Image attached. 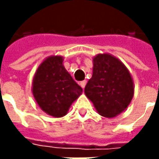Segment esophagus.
I'll use <instances>...</instances> for the list:
<instances>
[{
  "label": "esophagus",
  "mask_w": 159,
  "mask_h": 159,
  "mask_svg": "<svg viewBox=\"0 0 159 159\" xmlns=\"http://www.w3.org/2000/svg\"><path fill=\"white\" fill-rule=\"evenodd\" d=\"M86 83H87V81H86V80H83V81H81V82L80 83V87H81L82 89H84V88H85V86H86Z\"/></svg>",
  "instance_id": "esophagus-1"
}]
</instances>
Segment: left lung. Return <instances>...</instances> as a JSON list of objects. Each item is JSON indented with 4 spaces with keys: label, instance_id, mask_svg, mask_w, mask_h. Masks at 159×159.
<instances>
[{
    "label": "left lung",
    "instance_id": "8db88e82",
    "mask_svg": "<svg viewBox=\"0 0 159 159\" xmlns=\"http://www.w3.org/2000/svg\"><path fill=\"white\" fill-rule=\"evenodd\" d=\"M134 94L131 73L119 59L107 53L93 58V75L85 87V95L101 116L117 117L130 104Z\"/></svg>",
    "mask_w": 159,
    "mask_h": 159
}]
</instances>
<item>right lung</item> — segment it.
Segmentation results:
<instances>
[{"mask_svg":"<svg viewBox=\"0 0 159 159\" xmlns=\"http://www.w3.org/2000/svg\"><path fill=\"white\" fill-rule=\"evenodd\" d=\"M62 56H50L39 65L33 80L32 92L40 108L49 116H65L72 102L82 94L64 68Z\"/></svg>","mask_w":159,"mask_h":159,"instance_id":"obj_1","label":"right lung"}]
</instances>
